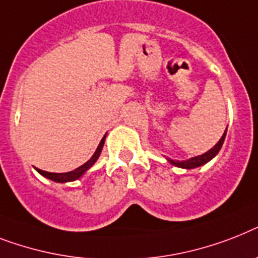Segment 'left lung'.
<instances>
[{
  "instance_id": "left-lung-1",
  "label": "left lung",
  "mask_w": 258,
  "mask_h": 258,
  "mask_svg": "<svg viewBox=\"0 0 258 258\" xmlns=\"http://www.w3.org/2000/svg\"><path fill=\"white\" fill-rule=\"evenodd\" d=\"M225 136H226V131L225 133L222 135L221 139H220V141H218L211 150H208L207 153L201 154V156H197V157L190 158V160H186V161H173V160H169V161L172 162L173 165L178 166V168H185V169H193V168H197V166H201V165L204 164H207L208 161H211L212 158H213L218 152H220L222 144H224V140H225Z\"/></svg>"
}]
</instances>
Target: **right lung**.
I'll return each mask as SVG.
<instances>
[{
  "instance_id": "right-lung-1",
  "label": "right lung",
  "mask_w": 258,
  "mask_h": 258,
  "mask_svg": "<svg viewBox=\"0 0 258 258\" xmlns=\"http://www.w3.org/2000/svg\"><path fill=\"white\" fill-rule=\"evenodd\" d=\"M104 142H105V136H104V139L101 140L100 145H98V148H97V150L94 152V154L92 156V158H90L89 161L85 162L84 165H81L80 168L74 169V170H72V172L50 173V172H45V170H41V169H37V172L40 173V174H42V176L47 177V178H50V180L55 181V182H69V181L77 180V178H80V177H81L82 174H84V173H85L86 170H88V169H89L90 166L97 161V158L100 157V153H101V150H102V146H104Z\"/></svg>"
}]
</instances>
